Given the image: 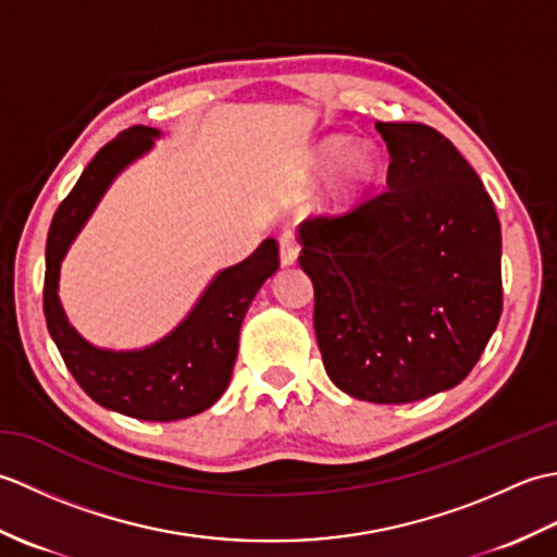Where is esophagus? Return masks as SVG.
<instances>
[{
  "label": "esophagus",
  "mask_w": 557,
  "mask_h": 557,
  "mask_svg": "<svg viewBox=\"0 0 557 557\" xmlns=\"http://www.w3.org/2000/svg\"><path fill=\"white\" fill-rule=\"evenodd\" d=\"M297 256H299L297 236H294L292 232L280 234V260H282V265L297 263Z\"/></svg>",
  "instance_id": "obj_1"
}]
</instances>
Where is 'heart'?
Returning a JSON list of instances; mask_svg holds the SVG:
<instances>
[{"instance_id": "heart-1", "label": "heart", "mask_w": 557, "mask_h": 557, "mask_svg": "<svg viewBox=\"0 0 557 557\" xmlns=\"http://www.w3.org/2000/svg\"><path fill=\"white\" fill-rule=\"evenodd\" d=\"M337 160L339 164H337V182L333 188V200L337 206H342V203H349V200L373 180L377 170V160L369 146L349 148L347 138L333 136L318 148L313 158V168L325 170Z\"/></svg>"}]
</instances>
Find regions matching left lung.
I'll return each mask as SVG.
<instances>
[{
    "label": "left lung",
    "mask_w": 557,
    "mask_h": 557,
    "mask_svg": "<svg viewBox=\"0 0 557 557\" xmlns=\"http://www.w3.org/2000/svg\"><path fill=\"white\" fill-rule=\"evenodd\" d=\"M387 186L301 222L325 371L347 395L405 405L455 387L503 313L500 220L479 174L433 126L377 122Z\"/></svg>",
    "instance_id": "obj_1"
}]
</instances>
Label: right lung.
<instances>
[{
    "label": "right lung",
    "instance_id": "1",
    "mask_svg": "<svg viewBox=\"0 0 557 557\" xmlns=\"http://www.w3.org/2000/svg\"><path fill=\"white\" fill-rule=\"evenodd\" d=\"M152 136L156 128L132 126L104 144L59 203L47 232L42 309L66 369L90 399L132 419L176 421L206 411L227 389L242 321L260 285L280 268V246L265 239L239 265L222 270L186 321L158 345L138 351L88 345L59 304V263L116 172L146 152Z\"/></svg>",
    "mask_w": 557,
    "mask_h": 557
}]
</instances>
